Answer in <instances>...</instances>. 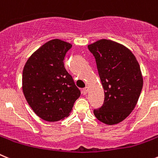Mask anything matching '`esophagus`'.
<instances>
[{"mask_svg": "<svg viewBox=\"0 0 158 158\" xmlns=\"http://www.w3.org/2000/svg\"><path fill=\"white\" fill-rule=\"evenodd\" d=\"M88 87H85V88L83 89V93L85 94H86L87 93H88Z\"/></svg>", "mask_w": 158, "mask_h": 158, "instance_id": "esophagus-1", "label": "esophagus"}]
</instances>
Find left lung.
I'll use <instances>...</instances> for the list:
<instances>
[{
	"instance_id": "left-lung-1",
	"label": "left lung",
	"mask_w": 158,
	"mask_h": 158,
	"mask_svg": "<svg viewBox=\"0 0 158 158\" xmlns=\"http://www.w3.org/2000/svg\"><path fill=\"white\" fill-rule=\"evenodd\" d=\"M88 47L105 93L102 106L94 114L105 124H118L131 113L140 95L143 81L139 64L128 48L112 40H100Z\"/></svg>"
}]
</instances>
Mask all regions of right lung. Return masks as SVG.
<instances>
[{"label":"right lung","mask_w":158,"mask_h":158,"mask_svg":"<svg viewBox=\"0 0 158 158\" xmlns=\"http://www.w3.org/2000/svg\"><path fill=\"white\" fill-rule=\"evenodd\" d=\"M72 45L58 39L39 48L27 60L22 73V90L34 112L45 121L64 119L71 112L81 91L64 67Z\"/></svg>","instance_id":"obj_1"}]
</instances>
